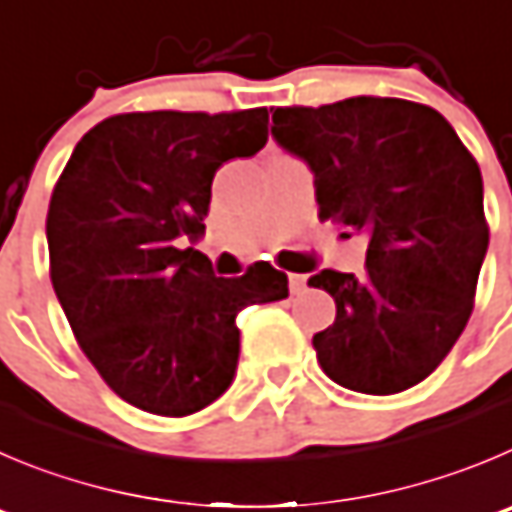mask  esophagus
I'll return each instance as SVG.
<instances>
[{
  "label": "esophagus",
  "mask_w": 512,
  "mask_h": 512,
  "mask_svg": "<svg viewBox=\"0 0 512 512\" xmlns=\"http://www.w3.org/2000/svg\"><path fill=\"white\" fill-rule=\"evenodd\" d=\"M289 289H291V294H301V291L306 289V276L291 274L289 276Z\"/></svg>",
  "instance_id": "esophagus-1"
}]
</instances>
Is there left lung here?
I'll list each match as a JSON object with an SVG mask.
<instances>
[{
  "instance_id": "1",
  "label": "left lung",
  "mask_w": 512,
  "mask_h": 512,
  "mask_svg": "<svg viewBox=\"0 0 512 512\" xmlns=\"http://www.w3.org/2000/svg\"><path fill=\"white\" fill-rule=\"evenodd\" d=\"M271 120L276 143L314 173L321 221L369 238L359 279H309L337 304L311 339L321 369L362 394L415 387L472 314L490 241L478 163L437 110L399 97L276 107Z\"/></svg>"
}]
</instances>
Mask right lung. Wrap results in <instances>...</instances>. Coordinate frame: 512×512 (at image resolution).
Returning a JSON list of instances; mask_svg holds the SVG:
<instances>
[{
  "label": "right lung",
  "mask_w": 512,
  "mask_h": 512,
  "mask_svg": "<svg viewBox=\"0 0 512 512\" xmlns=\"http://www.w3.org/2000/svg\"><path fill=\"white\" fill-rule=\"evenodd\" d=\"M266 140V107L113 115L82 135L57 180L52 286L85 357L138 410L186 417L216 402L236 374L238 311L289 296L266 261L221 279L182 248L206 231L216 170Z\"/></svg>",
  "instance_id": "obj_1"
}]
</instances>
